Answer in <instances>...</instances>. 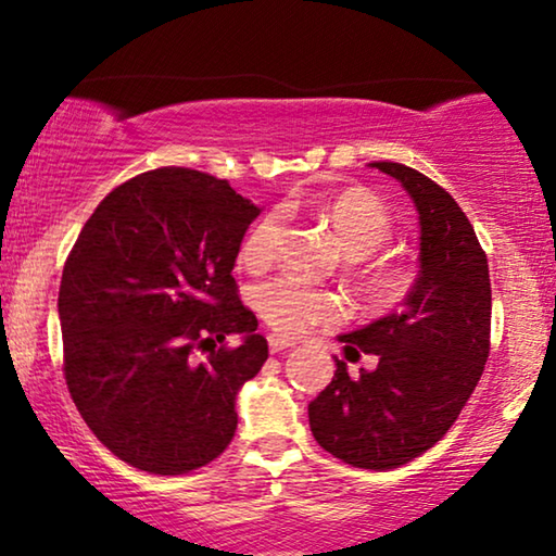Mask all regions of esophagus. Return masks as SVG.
Here are the masks:
<instances>
[{
	"mask_svg": "<svg viewBox=\"0 0 556 556\" xmlns=\"http://www.w3.org/2000/svg\"><path fill=\"white\" fill-rule=\"evenodd\" d=\"M268 345H270L273 353H280V351H286V349H293L295 341H293V338H288V336L270 333V336H268Z\"/></svg>",
	"mask_w": 556,
	"mask_h": 556,
	"instance_id": "obj_1",
	"label": "esophagus"
}]
</instances>
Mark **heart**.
Wrapping results in <instances>:
<instances>
[{
	"label": "heart",
	"mask_w": 556,
	"mask_h": 556,
	"mask_svg": "<svg viewBox=\"0 0 556 556\" xmlns=\"http://www.w3.org/2000/svg\"><path fill=\"white\" fill-rule=\"evenodd\" d=\"M316 207L328 230L333 232L345 258L364 261L393 238V218L383 200L366 188H343L318 198ZM283 220L278 213H265L240 240L238 261L251 270H261L276 258ZM358 283L378 305H399L412 291L414 276L404 263L374 261L361 263ZM255 308L280 333H303L313 326L336 324L343 316L338 295L305 286L298 278L278 276L255 291Z\"/></svg>",
	"instance_id": "1"
}]
</instances>
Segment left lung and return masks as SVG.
<instances>
[{"label":"left lung","instance_id":"left-lung-1","mask_svg":"<svg viewBox=\"0 0 556 556\" xmlns=\"http://www.w3.org/2000/svg\"><path fill=\"white\" fill-rule=\"evenodd\" d=\"M399 180L418 213V278L399 311L338 336L345 358L374 353V371L333 381L308 404L320 446L358 469L386 471L421 456L452 429L489 356L492 283L486 253L441 185L401 163H368Z\"/></svg>","mask_w":556,"mask_h":556}]
</instances>
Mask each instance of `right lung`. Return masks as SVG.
<instances>
[{
  "mask_svg": "<svg viewBox=\"0 0 556 556\" xmlns=\"http://www.w3.org/2000/svg\"><path fill=\"white\" fill-rule=\"evenodd\" d=\"M261 207L228 180L157 167L94 207L62 270L64 378L77 412L135 469L218 458L236 396L268 358L238 298V248ZM241 341L228 346L224 338Z\"/></svg>",
  "mask_w": 556,
  "mask_h": 556,
  "instance_id": "obj_1",
  "label": "right lung"
}]
</instances>
